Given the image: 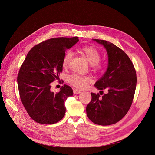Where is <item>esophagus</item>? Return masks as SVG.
<instances>
[{
	"instance_id": "34e87169",
	"label": "esophagus",
	"mask_w": 155,
	"mask_h": 155,
	"mask_svg": "<svg viewBox=\"0 0 155 155\" xmlns=\"http://www.w3.org/2000/svg\"><path fill=\"white\" fill-rule=\"evenodd\" d=\"M81 92L82 91L77 88H74V90H73V93H74V94H79L81 93Z\"/></svg>"
}]
</instances>
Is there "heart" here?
<instances>
[{
    "label": "heart",
    "instance_id": "heart-1",
    "mask_svg": "<svg viewBox=\"0 0 155 155\" xmlns=\"http://www.w3.org/2000/svg\"><path fill=\"white\" fill-rule=\"evenodd\" d=\"M81 52L85 56V58L90 63L94 71H99L103 68V65L99 63L101 60V53L94 47L85 46L81 49ZM73 53L71 50L66 51L63 56L62 66L64 68H67L72 58ZM91 80L90 78L80 74H73L68 78V82L75 87L83 88H85L88 82Z\"/></svg>",
    "mask_w": 155,
    "mask_h": 155
}]
</instances>
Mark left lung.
Wrapping results in <instances>:
<instances>
[{"label":"left lung","instance_id":"left-lung-1","mask_svg":"<svg viewBox=\"0 0 155 155\" xmlns=\"http://www.w3.org/2000/svg\"><path fill=\"white\" fill-rule=\"evenodd\" d=\"M92 40L102 45L107 53V70L94 85L100 94L104 89L107 94L100 97L99 94L91 93L87 115L96 124L111 125L123 119L131 107L136 87V73L129 56L119 47L105 40Z\"/></svg>","mask_w":155,"mask_h":155}]
</instances>
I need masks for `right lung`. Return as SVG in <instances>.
Returning <instances> with one entry per match:
<instances>
[{
	"label": "right lung",
	"mask_w": 155,
	"mask_h": 155,
	"mask_svg": "<svg viewBox=\"0 0 155 155\" xmlns=\"http://www.w3.org/2000/svg\"><path fill=\"white\" fill-rule=\"evenodd\" d=\"M78 37L56 38L41 43L28 53L18 76L20 98L29 116L43 124L58 123L65 114L64 102L73 94L64 85L59 92L51 91V83L59 78L67 49L78 41Z\"/></svg>",
	"instance_id": "add662e5"
}]
</instances>
